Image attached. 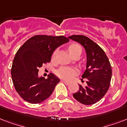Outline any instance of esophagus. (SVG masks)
I'll return each mask as SVG.
<instances>
[{"label": "esophagus", "instance_id": "1", "mask_svg": "<svg viewBox=\"0 0 127 127\" xmlns=\"http://www.w3.org/2000/svg\"><path fill=\"white\" fill-rule=\"evenodd\" d=\"M63 82L66 85H69L70 84V82H67V81H65V80H63Z\"/></svg>", "mask_w": 127, "mask_h": 127}]
</instances>
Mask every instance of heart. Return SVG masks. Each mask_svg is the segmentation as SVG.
<instances>
[{
	"instance_id": "heart-1",
	"label": "heart",
	"mask_w": 127,
	"mask_h": 127,
	"mask_svg": "<svg viewBox=\"0 0 127 127\" xmlns=\"http://www.w3.org/2000/svg\"><path fill=\"white\" fill-rule=\"evenodd\" d=\"M68 50L69 51L70 54L72 57L75 55H80L82 52V49L81 46L78 43H72L68 47ZM57 51H55L53 53L51 56L52 61H54L55 59ZM57 75L62 79L65 80H70L78 74V70L74 68L68 67V66H62L58 69L56 72Z\"/></svg>"
}]
</instances>
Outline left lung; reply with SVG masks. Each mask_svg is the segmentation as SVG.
<instances>
[{
    "label": "left lung",
    "mask_w": 127,
    "mask_h": 127,
    "mask_svg": "<svg viewBox=\"0 0 127 127\" xmlns=\"http://www.w3.org/2000/svg\"><path fill=\"white\" fill-rule=\"evenodd\" d=\"M68 38L81 44L87 54L86 70L82 76L86 78L87 85L85 87L79 85V90L73 97L82 104H94L104 96L110 86L112 75L110 62L104 51L88 37L73 35Z\"/></svg>",
    "instance_id": "obj_1"
}]
</instances>
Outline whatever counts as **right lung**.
I'll return each instance as SVG.
<instances>
[{"mask_svg": "<svg viewBox=\"0 0 127 127\" xmlns=\"http://www.w3.org/2000/svg\"><path fill=\"white\" fill-rule=\"evenodd\" d=\"M68 41L69 39L63 35H37L18 50L13 60L11 75L16 90L24 100L37 104L52 94L59 78L52 73L47 79L39 78V68L50 63L54 51Z\"/></svg>", "mask_w": 127, "mask_h": 127, "instance_id": "obj_1", "label": "right lung"}]
</instances>
